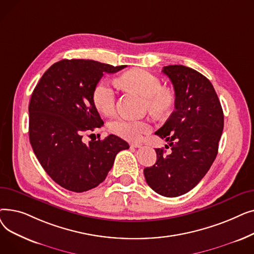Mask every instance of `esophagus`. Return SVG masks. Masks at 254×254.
Here are the masks:
<instances>
[{
  "mask_svg": "<svg viewBox=\"0 0 254 254\" xmlns=\"http://www.w3.org/2000/svg\"><path fill=\"white\" fill-rule=\"evenodd\" d=\"M130 146L134 148H140V147H142V143H131Z\"/></svg>",
  "mask_w": 254,
  "mask_h": 254,
  "instance_id": "obj_1",
  "label": "esophagus"
}]
</instances>
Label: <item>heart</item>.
Returning <instances> with one entry per match:
<instances>
[{"label": "heart", "instance_id": "1", "mask_svg": "<svg viewBox=\"0 0 254 254\" xmlns=\"http://www.w3.org/2000/svg\"><path fill=\"white\" fill-rule=\"evenodd\" d=\"M124 86L138 92L146 98L148 108L157 114L167 112L173 104L172 93L162 88V82L154 74L143 70L134 69L125 73L119 78ZM92 100L97 109L104 114H112L116 106V91L113 84L103 79L93 88ZM109 128L115 135L128 141H138L143 135L150 131L151 126L146 120H136L118 117L109 124Z\"/></svg>", "mask_w": 254, "mask_h": 254}]
</instances>
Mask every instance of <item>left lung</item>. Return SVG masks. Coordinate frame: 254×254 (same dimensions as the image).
<instances>
[{
	"label": "left lung",
	"mask_w": 254,
	"mask_h": 254,
	"mask_svg": "<svg viewBox=\"0 0 254 254\" xmlns=\"http://www.w3.org/2000/svg\"><path fill=\"white\" fill-rule=\"evenodd\" d=\"M163 73L174 86L175 110L155 135L166 139L172 151L156 148V163L144 169V176L155 192L174 197L191 190L214 162L223 111L214 87L201 73L181 64L166 65Z\"/></svg>",
	"instance_id": "obj_1"
}]
</instances>
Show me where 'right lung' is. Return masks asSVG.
<instances>
[{
    "instance_id": "right-lung-1",
    "label": "right lung",
    "mask_w": 254,
    "mask_h": 254,
    "mask_svg": "<svg viewBox=\"0 0 254 254\" xmlns=\"http://www.w3.org/2000/svg\"><path fill=\"white\" fill-rule=\"evenodd\" d=\"M127 65L91 60H62L53 64L36 85L29 105L30 142L39 163L62 188L83 192L103 182L116 154L128 144L115 135L89 141L85 131L103 127L92 100L104 73Z\"/></svg>"
}]
</instances>
